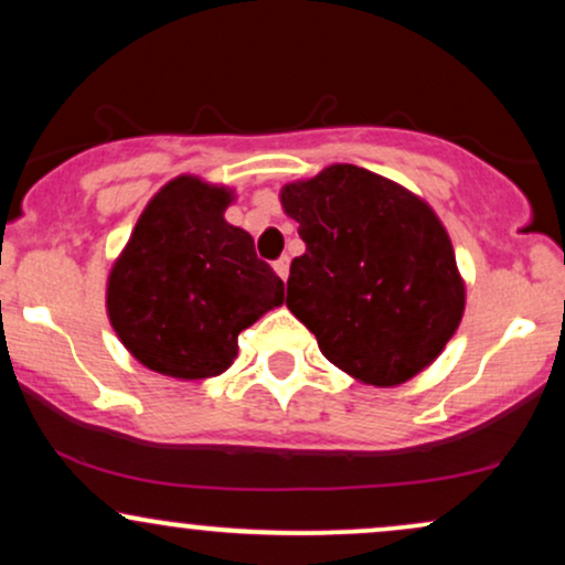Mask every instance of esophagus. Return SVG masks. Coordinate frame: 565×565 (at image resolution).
I'll list each match as a JSON object with an SVG mask.
<instances>
[{
	"mask_svg": "<svg viewBox=\"0 0 565 565\" xmlns=\"http://www.w3.org/2000/svg\"><path fill=\"white\" fill-rule=\"evenodd\" d=\"M274 270L284 278V281H287V276H289V257H281V260H276L274 263Z\"/></svg>",
	"mask_w": 565,
	"mask_h": 565,
	"instance_id": "34e87169",
	"label": "esophagus"
}]
</instances>
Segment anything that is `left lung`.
<instances>
[{
	"mask_svg": "<svg viewBox=\"0 0 565 565\" xmlns=\"http://www.w3.org/2000/svg\"><path fill=\"white\" fill-rule=\"evenodd\" d=\"M278 199L305 242L287 308L327 361L377 387L430 366L465 316V278L433 206L355 164L287 183Z\"/></svg>",
	"mask_w": 565,
	"mask_h": 565,
	"instance_id": "left-lung-1",
	"label": "left lung"
}]
</instances>
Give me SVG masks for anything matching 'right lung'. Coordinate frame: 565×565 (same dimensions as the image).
<instances>
[{
    "mask_svg": "<svg viewBox=\"0 0 565 565\" xmlns=\"http://www.w3.org/2000/svg\"><path fill=\"white\" fill-rule=\"evenodd\" d=\"M228 185L180 174L159 188L111 265L106 310L132 359L172 380L217 377L238 334L284 305V281L225 220Z\"/></svg>",
    "mask_w": 565,
    "mask_h": 565,
    "instance_id": "right-lung-1",
    "label": "right lung"
}]
</instances>
